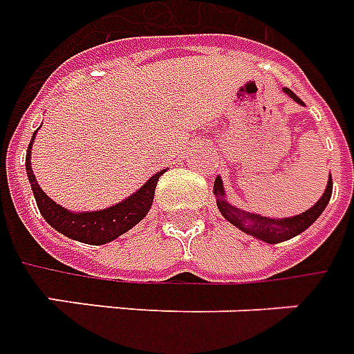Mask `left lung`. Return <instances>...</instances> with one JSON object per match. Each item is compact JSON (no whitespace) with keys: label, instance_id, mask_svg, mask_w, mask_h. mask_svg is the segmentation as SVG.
Listing matches in <instances>:
<instances>
[{"label":"left lung","instance_id":"left-lung-1","mask_svg":"<svg viewBox=\"0 0 354 354\" xmlns=\"http://www.w3.org/2000/svg\"><path fill=\"white\" fill-rule=\"evenodd\" d=\"M283 91L288 93L291 98H295L297 102H300V98L297 97L291 89L286 87ZM300 104H302V102H300ZM214 194L218 196V209L224 214L225 220H230L231 224L237 225L239 230L246 231L248 235H254V237L261 239V241H265V243L268 244H276L281 243V241L297 237L299 233L308 230V227L321 216V212L325 211V207L328 205V201H330L332 179H328L325 194L321 196V199H319L312 209H308L306 212L297 214V216L293 218H281V220L261 216V214H254V212L239 211L237 207L230 205L224 199V185H222V179H220V177H216V180H214Z\"/></svg>","mask_w":354,"mask_h":354}]
</instances>
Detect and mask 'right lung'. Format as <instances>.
<instances>
[{"instance_id": "obj_1", "label": "right lung", "mask_w": 354, "mask_h": 354, "mask_svg": "<svg viewBox=\"0 0 354 354\" xmlns=\"http://www.w3.org/2000/svg\"><path fill=\"white\" fill-rule=\"evenodd\" d=\"M35 134L31 138V143L35 140ZM31 143H29L28 155H26V169H28V179L31 183V188H33L37 207H39V211L48 224L59 233H63L65 237L80 241V243L93 244V246L110 243L119 235H123L124 231L134 227L153 205L156 183L160 179V175L164 174V169L153 175L136 194H132L129 199H124L110 209L93 212H71L68 209H63L48 198L46 194L42 192V188L37 185L35 175L31 169V160H29L31 158Z\"/></svg>"}]
</instances>
